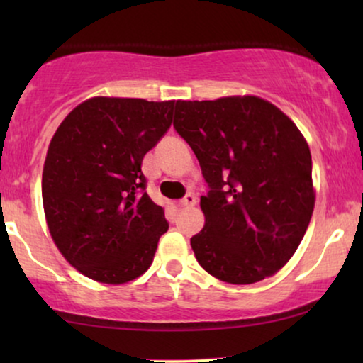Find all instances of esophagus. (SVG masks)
<instances>
[{"label": "esophagus", "mask_w": 363, "mask_h": 363, "mask_svg": "<svg viewBox=\"0 0 363 363\" xmlns=\"http://www.w3.org/2000/svg\"><path fill=\"white\" fill-rule=\"evenodd\" d=\"M195 205H196V198H195V195H191V193H188V195H185L183 200H180V206L190 208V206H195Z\"/></svg>", "instance_id": "34e87169"}]
</instances>
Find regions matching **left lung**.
Here are the masks:
<instances>
[{
    "mask_svg": "<svg viewBox=\"0 0 363 363\" xmlns=\"http://www.w3.org/2000/svg\"><path fill=\"white\" fill-rule=\"evenodd\" d=\"M173 127L208 183L205 228L190 240L216 279L252 284L294 255L314 211L312 158L299 128L255 96L178 101Z\"/></svg>",
    "mask_w": 363,
    "mask_h": 363,
    "instance_id": "8db88e82",
    "label": "left lung"
}]
</instances>
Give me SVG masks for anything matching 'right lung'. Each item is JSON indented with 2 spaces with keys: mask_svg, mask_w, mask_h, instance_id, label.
I'll use <instances>...</instances> for the list:
<instances>
[{
  "mask_svg": "<svg viewBox=\"0 0 363 363\" xmlns=\"http://www.w3.org/2000/svg\"><path fill=\"white\" fill-rule=\"evenodd\" d=\"M175 101L94 97L54 133L43 205L54 242L84 276L122 284L143 274L168 230L147 195L142 160L173 121Z\"/></svg>",
  "mask_w": 363,
  "mask_h": 363,
  "instance_id": "add662e5",
  "label": "right lung"
}]
</instances>
